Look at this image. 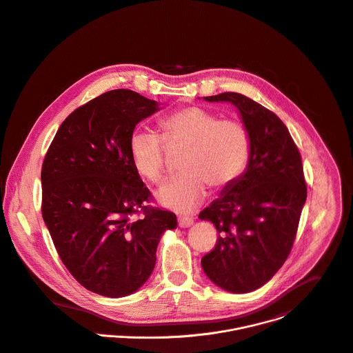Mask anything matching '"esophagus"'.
Returning a JSON list of instances; mask_svg holds the SVG:
<instances>
[{
  "mask_svg": "<svg viewBox=\"0 0 353 353\" xmlns=\"http://www.w3.org/2000/svg\"><path fill=\"white\" fill-rule=\"evenodd\" d=\"M179 226L180 228H190L194 223V219L190 216H179Z\"/></svg>",
  "mask_w": 353,
  "mask_h": 353,
  "instance_id": "obj_1",
  "label": "esophagus"
}]
</instances>
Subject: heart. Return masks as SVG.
Here are the masks:
<instances>
[{"label": "heart", "instance_id": "1", "mask_svg": "<svg viewBox=\"0 0 353 353\" xmlns=\"http://www.w3.org/2000/svg\"><path fill=\"white\" fill-rule=\"evenodd\" d=\"M161 130L168 144L188 147L181 165L184 173L155 191L157 202L169 210L192 212L206 196L208 185L214 190L229 187L248 163L251 139L247 127L237 120H219L206 108L180 109L161 121ZM162 138L150 130H137L131 135L132 161L151 181H158L163 173Z\"/></svg>", "mask_w": 353, "mask_h": 353}]
</instances>
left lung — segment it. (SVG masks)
Segmentation results:
<instances>
[{
  "label": "left lung",
  "instance_id": "8db88e82",
  "mask_svg": "<svg viewBox=\"0 0 353 353\" xmlns=\"http://www.w3.org/2000/svg\"><path fill=\"white\" fill-rule=\"evenodd\" d=\"M203 99L239 110L251 151L241 176L199 214L218 232L202 269L221 289L248 293L270 281L290 252L307 198L301 157L281 120L251 98L222 92Z\"/></svg>",
  "mask_w": 353,
  "mask_h": 353
}]
</instances>
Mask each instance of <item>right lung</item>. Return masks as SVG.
<instances>
[{
  "mask_svg": "<svg viewBox=\"0 0 353 353\" xmlns=\"http://www.w3.org/2000/svg\"><path fill=\"white\" fill-rule=\"evenodd\" d=\"M161 103L131 90L108 91L60 125L42 165V216L74 280L106 297L137 292L151 276L157 247L177 228L173 212L145 206L150 191L130 141ZM143 211L134 221L130 215Z\"/></svg>",
  "mask_w": 353,
  "mask_h": 353,
  "instance_id": "obj_1",
  "label": "right lung"
}]
</instances>
